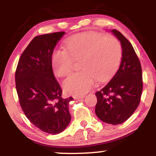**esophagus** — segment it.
<instances>
[{
    "label": "esophagus",
    "instance_id": "esophagus-1",
    "mask_svg": "<svg viewBox=\"0 0 156 156\" xmlns=\"http://www.w3.org/2000/svg\"><path fill=\"white\" fill-rule=\"evenodd\" d=\"M84 97H85V95H76L73 98H74V99H80V98H83Z\"/></svg>",
    "mask_w": 156,
    "mask_h": 156
}]
</instances>
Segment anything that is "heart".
I'll use <instances>...</instances> for the list:
<instances>
[{
  "mask_svg": "<svg viewBox=\"0 0 156 156\" xmlns=\"http://www.w3.org/2000/svg\"><path fill=\"white\" fill-rule=\"evenodd\" d=\"M122 58V46L116 37L88 32L70 37L66 50H56L52 57L53 71L60 77L72 73L75 61L80 60L83 70L66 78L63 88L70 94H81L94 87L95 79L103 81L115 73Z\"/></svg>",
  "mask_w": 156,
  "mask_h": 156,
  "instance_id": "obj_1",
  "label": "heart"
}]
</instances>
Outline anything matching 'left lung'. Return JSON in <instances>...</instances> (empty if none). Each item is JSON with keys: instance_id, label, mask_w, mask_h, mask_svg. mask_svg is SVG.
Instances as JSON below:
<instances>
[{"instance_id": "1", "label": "left lung", "mask_w": 156, "mask_h": 156, "mask_svg": "<svg viewBox=\"0 0 156 156\" xmlns=\"http://www.w3.org/2000/svg\"><path fill=\"white\" fill-rule=\"evenodd\" d=\"M112 32L121 43V64L110 82L95 93V114L105 123L118 125L126 121L140 103L142 72L130 42L117 30L113 29Z\"/></svg>"}]
</instances>
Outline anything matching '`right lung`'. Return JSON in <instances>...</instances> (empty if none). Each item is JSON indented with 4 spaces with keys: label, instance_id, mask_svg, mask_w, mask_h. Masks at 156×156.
I'll list each match as a JSON object with an SVG mask.
<instances>
[{
    "label": "right lung",
    "instance_id": "obj_1",
    "mask_svg": "<svg viewBox=\"0 0 156 156\" xmlns=\"http://www.w3.org/2000/svg\"><path fill=\"white\" fill-rule=\"evenodd\" d=\"M65 32L37 36L20 58L15 72L16 89L25 115L42 131L50 134L62 132L69 124V103L52 68V55Z\"/></svg>",
    "mask_w": 156,
    "mask_h": 156
}]
</instances>
